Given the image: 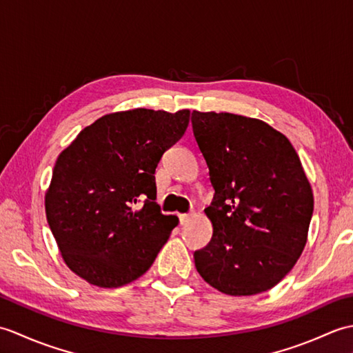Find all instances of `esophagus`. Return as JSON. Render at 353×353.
Listing matches in <instances>:
<instances>
[{
    "label": "esophagus",
    "instance_id": "obj_1",
    "mask_svg": "<svg viewBox=\"0 0 353 353\" xmlns=\"http://www.w3.org/2000/svg\"><path fill=\"white\" fill-rule=\"evenodd\" d=\"M190 220H191L190 215H186V214H181V215H179V223H181L182 226H183V224L188 223Z\"/></svg>",
    "mask_w": 353,
    "mask_h": 353
}]
</instances>
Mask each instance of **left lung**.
Instances as JSON below:
<instances>
[{
    "label": "left lung",
    "mask_w": 353,
    "mask_h": 353,
    "mask_svg": "<svg viewBox=\"0 0 353 353\" xmlns=\"http://www.w3.org/2000/svg\"><path fill=\"white\" fill-rule=\"evenodd\" d=\"M194 138L215 191L212 238L194 252L199 274L229 296L273 288L308 238L312 190L288 138L261 119L194 110Z\"/></svg>",
    "instance_id": "left-lung-1"
}]
</instances>
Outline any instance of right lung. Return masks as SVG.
Returning a JSON list of instances; mask_svg holds the SVG:
<instances>
[{
	"mask_svg": "<svg viewBox=\"0 0 353 353\" xmlns=\"http://www.w3.org/2000/svg\"><path fill=\"white\" fill-rule=\"evenodd\" d=\"M188 124L186 109L115 112L59 154L45 212L65 264L81 279L117 288L152 267L179 223L154 201V171Z\"/></svg>",
	"mask_w": 353,
	"mask_h": 353,
	"instance_id": "right-lung-1",
	"label": "right lung"
}]
</instances>
